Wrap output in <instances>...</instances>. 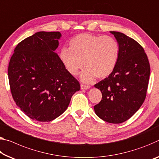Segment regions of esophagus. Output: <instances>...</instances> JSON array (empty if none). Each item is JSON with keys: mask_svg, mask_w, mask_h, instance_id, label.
<instances>
[{"mask_svg": "<svg viewBox=\"0 0 159 159\" xmlns=\"http://www.w3.org/2000/svg\"><path fill=\"white\" fill-rule=\"evenodd\" d=\"M80 89H81L82 90H89L90 89V86H89V85L81 84L80 85Z\"/></svg>", "mask_w": 159, "mask_h": 159, "instance_id": "34e87169", "label": "esophagus"}]
</instances>
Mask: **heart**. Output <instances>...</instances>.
<instances>
[{
  "label": "heart",
  "instance_id": "obj_1",
  "mask_svg": "<svg viewBox=\"0 0 159 159\" xmlns=\"http://www.w3.org/2000/svg\"><path fill=\"white\" fill-rule=\"evenodd\" d=\"M70 48L63 47L59 58L65 69L72 75L80 74L83 82L90 84L95 77L105 79L114 71L120 57V46L110 36L82 33L70 40Z\"/></svg>",
  "mask_w": 159,
  "mask_h": 159
}]
</instances>
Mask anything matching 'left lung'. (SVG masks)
Masks as SVG:
<instances>
[{
  "label": "left lung",
  "instance_id": "obj_1",
  "mask_svg": "<svg viewBox=\"0 0 159 159\" xmlns=\"http://www.w3.org/2000/svg\"><path fill=\"white\" fill-rule=\"evenodd\" d=\"M120 46V57L111 74L94 86L102 100L94 106L95 114L109 123L120 124L139 109L147 95L150 65L143 47L122 32L110 31Z\"/></svg>",
  "mask_w": 159,
  "mask_h": 159
}]
</instances>
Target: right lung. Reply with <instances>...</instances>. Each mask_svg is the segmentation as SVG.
<instances>
[{
	"label": "right lung",
	"instance_id": "obj_1",
	"mask_svg": "<svg viewBox=\"0 0 159 159\" xmlns=\"http://www.w3.org/2000/svg\"><path fill=\"white\" fill-rule=\"evenodd\" d=\"M61 37L59 32H36L17 45L10 60L12 98L32 120L56 119L66 111L72 95L80 90L79 81L55 52Z\"/></svg>",
	"mask_w": 159,
	"mask_h": 159
}]
</instances>
